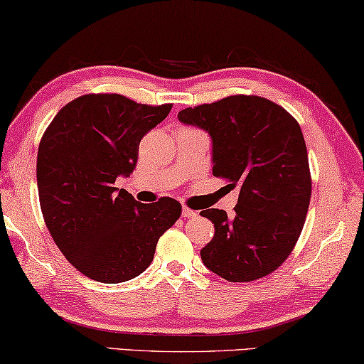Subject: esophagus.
<instances>
[{
	"mask_svg": "<svg viewBox=\"0 0 364 364\" xmlns=\"http://www.w3.org/2000/svg\"><path fill=\"white\" fill-rule=\"evenodd\" d=\"M181 214H183V217H186V219H189V217H196V215H198L196 210L189 209V208H186V205H184V208H183Z\"/></svg>",
	"mask_w": 364,
	"mask_h": 364,
	"instance_id": "34e87169",
	"label": "esophagus"
}]
</instances>
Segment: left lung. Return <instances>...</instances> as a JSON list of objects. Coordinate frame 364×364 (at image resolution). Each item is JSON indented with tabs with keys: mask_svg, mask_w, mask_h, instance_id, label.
<instances>
[{
	"mask_svg": "<svg viewBox=\"0 0 364 364\" xmlns=\"http://www.w3.org/2000/svg\"><path fill=\"white\" fill-rule=\"evenodd\" d=\"M178 119L213 139V173L240 186L234 217L200 210L215 234L203 263L230 283L264 278L284 263L299 238L312 180L302 130L294 117L262 96L235 95L186 107Z\"/></svg>",
	"mask_w": 364,
	"mask_h": 364,
	"instance_id": "8db88e82",
	"label": "left lung"
}]
</instances>
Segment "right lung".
I'll use <instances>...</instances> for the list:
<instances>
[{
    "label": "right lung",
    "instance_id": "1",
    "mask_svg": "<svg viewBox=\"0 0 364 364\" xmlns=\"http://www.w3.org/2000/svg\"><path fill=\"white\" fill-rule=\"evenodd\" d=\"M171 105H139L122 95H85L63 106L42 135L37 188L43 220L65 258L100 283H124L150 267L159 238L181 204H142L114 186L129 176L139 144Z\"/></svg>",
    "mask_w": 364,
    "mask_h": 364
}]
</instances>
